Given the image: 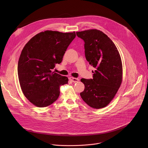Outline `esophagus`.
<instances>
[{
    "instance_id": "1",
    "label": "esophagus",
    "mask_w": 148,
    "mask_h": 148,
    "mask_svg": "<svg viewBox=\"0 0 148 148\" xmlns=\"http://www.w3.org/2000/svg\"><path fill=\"white\" fill-rule=\"evenodd\" d=\"M69 80H71V81H72V82H73V83H77V82H79V79H77V78H75V77H71L70 78H69Z\"/></svg>"
}]
</instances>
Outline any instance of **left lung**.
<instances>
[{"instance_id": "8db88e82", "label": "left lung", "mask_w": 148, "mask_h": 148, "mask_svg": "<svg viewBox=\"0 0 148 148\" xmlns=\"http://www.w3.org/2000/svg\"><path fill=\"white\" fill-rule=\"evenodd\" d=\"M84 42L85 56L96 68L93 79H82L84 84L80 96L88 106L100 109L108 105L122 83L123 66L115 44L102 31L94 29L77 32Z\"/></svg>"}]
</instances>
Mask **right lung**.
<instances>
[{
  "instance_id": "add662e5",
  "label": "right lung",
  "mask_w": 148,
  "mask_h": 148,
  "mask_svg": "<svg viewBox=\"0 0 148 148\" xmlns=\"http://www.w3.org/2000/svg\"><path fill=\"white\" fill-rule=\"evenodd\" d=\"M75 37V32L48 30L34 36L24 47L18 65L19 81L24 95L34 106L51 105L60 95V86L68 83L67 77L51 70L62 63Z\"/></svg>"
}]
</instances>
